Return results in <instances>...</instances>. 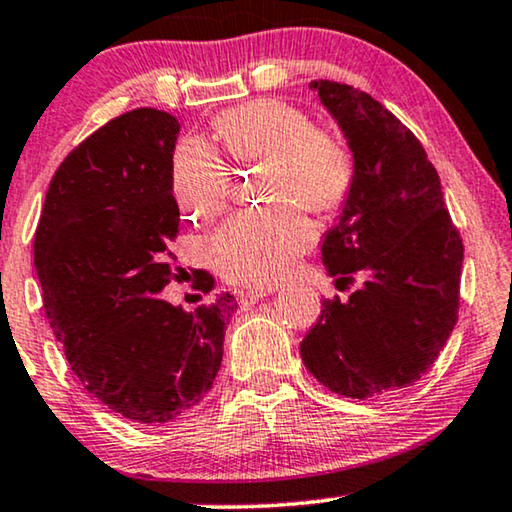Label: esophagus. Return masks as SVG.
Here are the masks:
<instances>
[{
  "label": "esophagus",
  "mask_w": 512,
  "mask_h": 512,
  "mask_svg": "<svg viewBox=\"0 0 512 512\" xmlns=\"http://www.w3.org/2000/svg\"><path fill=\"white\" fill-rule=\"evenodd\" d=\"M272 293V289H251V291H240V307L242 310H247V307H251V305H256L258 300L261 298H265V296H270Z\"/></svg>",
  "instance_id": "1"
}]
</instances>
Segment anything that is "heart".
Returning <instances> with one entry per match:
<instances>
[{
	"instance_id": "heart-1",
	"label": "heart",
	"mask_w": 512,
	"mask_h": 512,
	"mask_svg": "<svg viewBox=\"0 0 512 512\" xmlns=\"http://www.w3.org/2000/svg\"><path fill=\"white\" fill-rule=\"evenodd\" d=\"M214 132L235 163L265 165V200L282 202L235 216L216 233V270L230 282L277 284L314 240L310 221L295 205L312 214L338 209L352 188V153L333 132L310 128L303 111L277 100L226 111L216 118ZM170 177L179 209L193 221H212L226 209L228 170L202 139L177 146Z\"/></svg>"
}]
</instances>
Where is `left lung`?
I'll list each match as a JSON object with an SVG mask.
<instances>
[{"instance_id":"obj_1","label":"left lung","mask_w":512,"mask_h":512,"mask_svg":"<svg viewBox=\"0 0 512 512\" xmlns=\"http://www.w3.org/2000/svg\"><path fill=\"white\" fill-rule=\"evenodd\" d=\"M310 90L354 160L321 261L335 282L359 275L363 284L345 303L324 300L300 356L324 387L366 401L433 366L457 324L464 244L419 139L368 93L335 81Z\"/></svg>"}]
</instances>
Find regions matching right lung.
Wrapping results in <instances>:
<instances>
[{"label":"right lung","instance_id":"1","mask_svg":"<svg viewBox=\"0 0 512 512\" xmlns=\"http://www.w3.org/2000/svg\"><path fill=\"white\" fill-rule=\"evenodd\" d=\"M179 128L165 111L135 109L93 132L55 172L34 235L44 310L69 366L88 394L139 424L200 403L237 310L230 293L195 312L160 298L179 233ZM212 282L200 270L198 289Z\"/></svg>","mask_w":512,"mask_h":512}]
</instances>
